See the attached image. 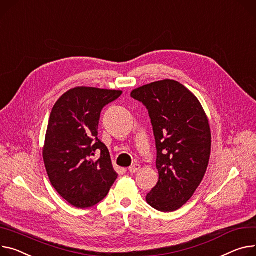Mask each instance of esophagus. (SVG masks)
Wrapping results in <instances>:
<instances>
[{"mask_svg": "<svg viewBox=\"0 0 256 256\" xmlns=\"http://www.w3.org/2000/svg\"><path fill=\"white\" fill-rule=\"evenodd\" d=\"M140 168H142V166H140V164H134V165H132V166L129 167V171H130L131 173H135V172L138 171Z\"/></svg>", "mask_w": 256, "mask_h": 256, "instance_id": "1", "label": "esophagus"}]
</instances>
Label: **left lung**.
Segmentation results:
<instances>
[{"mask_svg": "<svg viewBox=\"0 0 256 256\" xmlns=\"http://www.w3.org/2000/svg\"><path fill=\"white\" fill-rule=\"evenodd\" d=\"M131 96L148 110L156 140L159 182L146 202L159 211H175L192 198L209 164L207 114L194 93L169 78L136 88Z\"/></svg>", "mask_w": 256, "mask_h": 256, "instance_id": "obj_1", "label": "left lung"}]
</instances>
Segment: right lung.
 Wrapping results in <instances>:
<instances>
[{
    "label": "right lung",
    "instance_id": "add662e5",
    "mask_svg": "<svg viewBox=\"0 0 256 256\" xmlns=\"http://www.w3.org/2000/svg\"><path fill=\"white\" fill-rule=\"evenodd\" d=\"M121 90L74 87L54 104L46 131L43 159L49 180L64 200L89 208L104 200L118 178L106 146L97 138L104 106ZM98 151V158L94 152Z\"/></svg>",
    "mask_w": 256,
    "mask_h": 256
}]
</instances>
